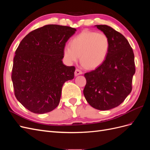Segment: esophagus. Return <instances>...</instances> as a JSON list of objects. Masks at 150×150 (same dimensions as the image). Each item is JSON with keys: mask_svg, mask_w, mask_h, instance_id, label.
<instances>
[{"mask_svg": "<svg viewBox=\"0 0 150 150\" xmlns=\"http://www.w3.org/2000/svg\"><path fill=\"white\" fill-rule=\"evenodd\" d=\"M83 74V72L81 71V70L78 69H76L75 72H74V75L76 76H78V75H81V74Z\"/></svg>", "mask_w": 150, "mask_h": 150, "instance_id": "esophagus-1", "label": "esophagus"}]
</instances>
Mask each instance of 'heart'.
Returning a JSON list of instances; mask_svg holds the SVG:
<instances>
[{
    "label": "heart",
    "mask_w": 150,
    "mask_h": 150,
    "mask_svg": "<svg viewBox=\"0 0 150 150\" xmlns=\"http://www.w3.org/2000/svg\"><path fill=\"white\" fill-rule=\"evenodd\" d=\"M63 49V56L69 64L78 61L81 56L83 65L89 69L101 66L106 61L110 48L108 35L103 33L84 30Z\"/></svg>",
    "instance_id": "b5f03b06"
}]
</instances>
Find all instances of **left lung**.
<instances>
[{
    "label": "left lung",
    "mask_w": 150,
    "mask_h": 150,
    "mask_svg": "<svg viewBox=\"0 0 150 150\" xmlns=\"http://www.w3.org/2000/svg\"><path fill=\"white\" fill-rule=\"evenodd\" d=\"M94 27L108 35L110 48L103 64L84 74L86 84L83 93L93 108L105 111L118 106L132 90L134 56L123 35L106 25Z\"/></svg>",
    "instance_id": "8db88e82"
}]
</instances>
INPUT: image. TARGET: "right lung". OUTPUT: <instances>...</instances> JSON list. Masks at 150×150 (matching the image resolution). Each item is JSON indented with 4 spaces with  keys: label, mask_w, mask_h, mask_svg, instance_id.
Here are the masks:
<instances>
[{
    "label": "right lung",
    "mask_w": 150,
    "mask_h": 150,
    "mask_svg": "<svg viewBox=\"0 0 150 150\" xmlns=\"http://www.w3.org/2000/svg\"><path fill=\"white\" fill-rule=\"evenodd\" d=\"M76 29L49 24L30 32L21 40L12 72L15 96L26 109L44 114L60 101L62 88L74 77L75 67L63 64V49Z\"/></svg>",
    "instance_id": "1"
}]
</instances>
